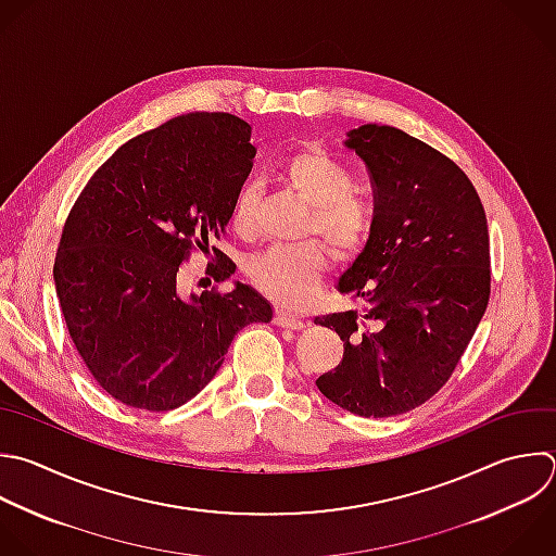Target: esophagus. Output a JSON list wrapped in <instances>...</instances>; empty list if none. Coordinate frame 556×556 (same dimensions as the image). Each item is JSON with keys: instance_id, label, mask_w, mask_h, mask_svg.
Returning <instances> with one entry per match:
<instances>
[{"instance_id": "obj_1", "label": "esophagus", "mask_w": 556, "mask_h": 556, "mask_svg": "<svg viewBox=\"0 0 556 556\" xmlns=\"http://www.w3.org/2000/svg\"><path fill=\"white\" fill-rule=\"evenodd\" d=\"M276 326L280 328H291V330H302L306 328V321L298 315H291V313H285V311H276V317H274Z\"/></svg>"}]
</instances>
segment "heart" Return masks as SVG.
I'll return each instance as SVG.
<instances>
[{"label": "heart", "instance_id": "1", "mask_svg": "<svg viewBox=\"0 0 556 556\" xmlns=\"http://www.w3.org/2000/svg\"><path fill=\"white\" fill-rule=\"evenodd\" d=\"M280 180L311 206L306 232H317L337 256H354L367 245L374 230V208L352 193L354 178L343 163L319 148H306L285 161ZM256 200L254 185H245L237 193L232 204V228L237 232L248 235L252 230ZM326 265V250L317 241H304L254 254L245 271L269 300L282 306H300L313 298Z\"/></svg>", "mask_w": 556, "mask_h": 556}]
</instances>
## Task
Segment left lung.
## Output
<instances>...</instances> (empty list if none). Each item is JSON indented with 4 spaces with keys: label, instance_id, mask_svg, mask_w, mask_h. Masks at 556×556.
Wrapping results in <instances>:
<instances>
[{
    "label": "left lung",
    "instance_id": "8db88e82",
    "mask_svg": "<svg viewBox=\"0 0 556 556\" xmlns=\"http://www.w3.org/2000/svg\"><path fill=\"white\" fill-rule=\"evenodd\" d=\"M345 148L369 172L374 230L337 282L361 308L315 317L343 341L315 384L354 415L391 417L447 382L484 315L486 217L460 167L397 128L365 124Z\"/></svg>",
    "mask_w": 556,
    "mask_h": 556
}]
</instances>
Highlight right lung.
<instances>
[{"label":"right lung","mask_w":556,"mask_h":556,"mask_svg":"<svg viewBox=\"0 0 556 556\" xmlns=\"http://www.w3.org/2000/svg\"><path fill=\"white\" fill-rule=\"evenodd\" d=\"M230 113H189L124 143L76 200L54 285L72 341L98 384L146 410H172L217 374L235 334L271 321L248 285L182 298L180 265L219 239L256 148ZM215 256L224 252L213 248ZM235 263L211 269L217 282Z\"/></svg>","instance_id":"obj_1"}]
</instances>
